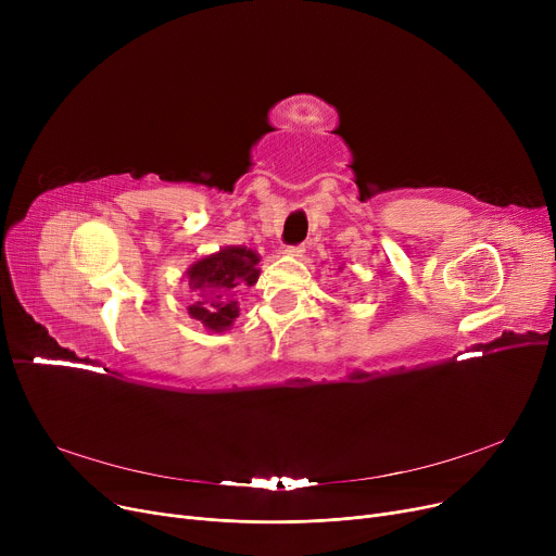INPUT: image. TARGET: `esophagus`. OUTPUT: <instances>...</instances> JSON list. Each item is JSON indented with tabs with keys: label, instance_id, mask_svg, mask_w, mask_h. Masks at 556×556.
<instances>
[{
	"label": "esophagus",
	"instance_id": "1",
	"mask_svg": "<svg viewBox=\"0 0 556 556\" xmlns=\"http://www.w3.org/2000/svg\"><path fill=\"white\" fill-rule=\"evenodd\" d=\"M304 250H306V248H304L302 243H300V245H288V248H286V254H288V256H302Z\"/></svg>",
	"mask_w": 556,
	"mask_h": 556
}]
</instances>
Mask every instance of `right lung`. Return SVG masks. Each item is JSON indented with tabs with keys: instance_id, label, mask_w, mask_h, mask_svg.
Listing matches in <instances>:
<instances>
[{
	"instance_id": "right-lung-1",
	"label": "right lung",
	"mask_w": 556,
	"mask_h": 556,
	"mask_svg": "<svg viewBox=\"0 0 556 556\" xmlns=\"http://www.w3.org/2000/svg\"><path fill=\"white\" fill-rule=\"evenodd\" d=\"M258 254L248 248H223L187 270L193 304L189 315L210 331H227L239 317V293L258 279Z\"/></svg>"
}]
</instances>
